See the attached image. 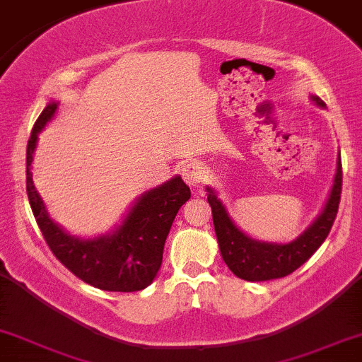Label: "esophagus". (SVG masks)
Instances as JSON below:
<instances>
[{"label": "esophagus", "instance_id": "esophagus-1", "mask_svg": "<svg viewBox=\"0 0 362 362\" xmlns=\"http://www.w3.org/2000/svg\"><path fill=\"white\" fill-rule=\"evenodd\" d=\"M182 177H184V180L189 185L199 187L202 184V182H204L206 170H204V167H202V165L195 163V161H190V163L184 165V168H182Z\"/></svg>", "mask_w": 362, "mask_h": 362}]
</instances>
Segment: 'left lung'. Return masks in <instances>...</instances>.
<instances>
[{"label":"left lung","instance_id":"1","mask_svg":"<svg viewBox=\"0 0 362 362\" xmlns=\"http://www.w3.org/2000/svg\"><path fill=\"white\" fill-rule=\"evenodd\" d=\"M311 102L320 109H325V103L317 95H310ZM207 202L213 211V221L216 238H218L219 252L224 264L240 279L260 282L279 279L289 276L291 272L301 267L306 260L318 250L320 245L325 242L334 224L339 211L340 190H342V163H340V151L337 158V170H335L334 185L330 194L315 221L306 228L303 233L289 243L262 242L247 235L223 204L218 192L213 187L207 185Z\"/></svg>","mask_w":362,"mask_h":362}]
</instances>
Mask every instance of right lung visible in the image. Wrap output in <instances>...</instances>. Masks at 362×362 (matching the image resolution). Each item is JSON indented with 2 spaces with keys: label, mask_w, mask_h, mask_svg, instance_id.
Returning <instances> with one entry per match:
<instances>
[{
  "label": "right lung",
  "mask_w": 362,
  "mask_h": 362,
  "mask_svg": "<svg viewBox=\"0 0 362 362\" xmlns=\"http://www.w3.org/2000/svg\"><path fill=\"white\" fill-rule=\"evenodd\" d=\"M57 107L56 100L45 105L27 144V195L45 243L64 267L93 288L117 293L148 288L160 271L165 240L178 209L190 199V189L180 175H175L141 194L109 233L93 238L68 233L51 219L32 178L39 134L54 119Z\"/></svg>",
  "instance_id": "add662e5"
}]
</instances>
